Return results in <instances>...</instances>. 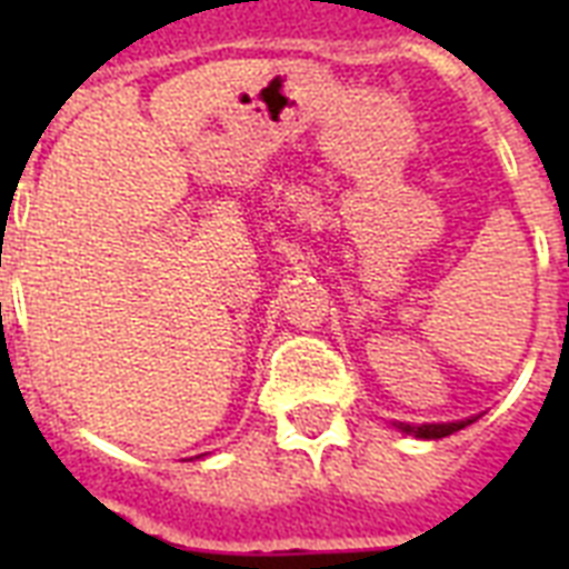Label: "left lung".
<instances>
[{
	"instance_id": "left-lung-1",
	"label": "left lung",
	"mask_w": 569,
	"mask_h": 569,
	"mask_svg": "<svg viewBox=\"0 0 569 569\" xmlns=\"http://www.w3.org/2000/svg\"><path fill=\"white\" fill-rule=\"evenodd\" d=\"M476 419H467V422H446V425H401V431L405 433H416V437H422V440H440V437H449V433L460 431V428H467Z\"/></svg>"
}]
</instances>
